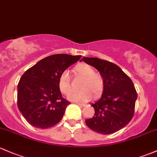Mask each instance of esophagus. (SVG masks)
I'll return each instance as SVG.
<instances>
[{"label": "esophagus", "instance_id": "1", "mask_svg": "<svg viewBox=\"0 0 157 157\" xmlns=\"http://www.w3.org/2000/svg\"><path fill=\"white\" fill-rule=\"evenodd\" d=\"M76 104L79 106H85V104L84 103H80V102H76Z\"/></svg>", "mask_w": 157, "mask_h": 157}]
</instances>
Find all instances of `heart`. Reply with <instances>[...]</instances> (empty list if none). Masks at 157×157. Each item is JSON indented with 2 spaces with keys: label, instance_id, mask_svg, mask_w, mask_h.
I'll return each mask as SVG.
<instances>
[{
  "label": "heart",
  "instance_id": "1",
  "mask_svg": "<svg viewBox=\"0 0 157 157\" xmlns=\"http://www.w3.org/2000/svg\"><path fill=\"white\" fill-rule=\"evenodd\" d=\"M73 72L75 75L81 77L79 87L82 90L72 92L68 99L72 102H86L92 97H95L102 94L105 87L103 77L98 72H94V68L87 63H79L74 67ZM59 89L62 94L67 95L72 90L70 78L67 72L61 74L58 82Z\"/></svg>",
  "mask_w": 157,
  "mask_h": 157
}]
</instances>
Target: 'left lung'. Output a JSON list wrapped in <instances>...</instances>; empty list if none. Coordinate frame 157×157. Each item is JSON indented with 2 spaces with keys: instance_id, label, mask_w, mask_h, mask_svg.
Segmentation results:
<instances>
[{
  "instance_id": "8db88e82",
  "label": "left lung",
  "mask_w": 157,
  "mask_h": 157,
  "mask_svg": "<svg viewBox=\"0 0 157 157\" xmlns=\"http://www.w3.org/2000/svg\"><path fill=\"white\" fill-rule=\"evenodd\" d=\"M92 66L103 77L105 87L100 99L92 103L95 114L85 120L93 131L109 135L123 129L130 122L137 99L132 80L117 65L97 58L81 60Z\"/></svg>"
}]
</instances>
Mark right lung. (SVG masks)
Here are the masks:
<instances>
[{
	"label": "right lung",
	"mask_w": 157,
	"mask_h": 157,
	"mask_svg": "<svg viewBox=\"0 0 157 157\" xmlns=\"http://www.w3.org/2000/svg\"><path fill=\"white\" fill-rule=\"evenodd\" d=\"M81 57L66 54L51 55L40 60L23 74L18 85L17 104L31 125L47 129L62 119L70 102L62 97L59 78Z\"/></svg>",
	"instance_id": "obj_1"
}]
</instances>
